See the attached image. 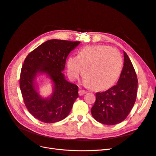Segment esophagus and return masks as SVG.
<instances>
[{"label": "esophagus", "mask_w": 156, "mask_h": 156, "mask_svg": "<svg viewBox=\"0 0 156 156\" xmlns=\"http://www.w3.org/2000/svg\"><path fill=\"white\" fill-rule=\"evenodd\" d=\"M86 94V91L84 90H80L79 91V96H83V94Z\"/></svg>", "instance_id": "obj_1"}]
</instances>
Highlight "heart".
Returning <instances> with one entry per match:
<instances>
[{"label":"heart","instance_id":"1","mask_svg":"<svg viewBox=\"0 0 156 156\" xmlns=\"http://www.w3.org/2000/svg\"><path fill=\"white\" fill-rule=\"evenodd\" d=\"M123 67L120 52L108 45L85 47L79 51L77 56H69L67 60L68 74L76 79L83 68V82L98 90L112 87L119 78Z\"/></svg>","mask_w":156,"mask_h":156}]
</instances>
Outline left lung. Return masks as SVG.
<instances>
[{"label":"left lung","mask_w":156,"mask_h":156,"mask_svg":"<svg viewBox=\"0 0 156 156\" xmlns=\"http://www.w3.org/2000/svg\"><path fill=\"white\" fill-rule=\"evenodd\" d=\"M124 56V66L117 84L105 92L96 94L91 112L94 119L103 124L115 125L124 121L136 101L137 77L126 52Z\"/></svg>","instance_id":"1"}]
</instances>
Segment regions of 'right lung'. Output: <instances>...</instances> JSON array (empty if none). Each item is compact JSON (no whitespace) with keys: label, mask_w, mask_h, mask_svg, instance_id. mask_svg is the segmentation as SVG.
Here are the masks:
<instances>
[{"label":"right lung","mask_w":156,"mask_h":156,"mask_svg":"<svg viewBox=\"0 0 156 156\" xmlns=\"http://www.w3.org/2000/svg\"><path fill=\"white\" fill-rule=\"evenodd\" d=\"M80 41L50 40L27 55L20 75V86L25 105L30 114L45 123L64 119L79 97L78 87L65 79L62 71L68 55ZM38 73L48 74L54 83L52 96L41 98L36 91L34 81Z\"/></svg>","instance_id":"right-lung-1"}]
</instances>
